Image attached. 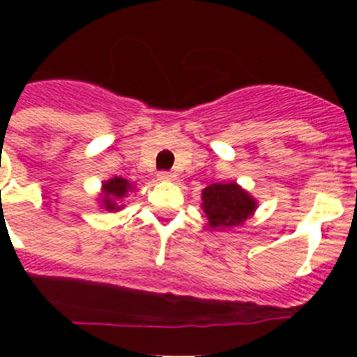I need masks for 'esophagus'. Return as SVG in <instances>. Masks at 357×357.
I'll use <instances>...</instances> for the list:
<instances>
[{"label":"esophagus","instance_id":"esophagus-1","mask_svg":"<svg viewBox=\"0 0 357 357\" xmlns=\"http://www.w3.org/2000/svg\"><path fill=\"white\" fill-rule=\"evenodd\" d=\"M157 178H159V181H173L175 175H173L172 172H159L157 173Z\"/></svg>","mask_w":357,"mask_h":357}]
</instances>
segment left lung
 <instances>
[{
    "mask_svg": "<svg viewBox=\"0 0 357 357\" xmlns=\"http://www.w3.org/2000/svg\"><path fill=\"white\" fill-rule=\"evenodd\" d=\"M204 213L213 229L236 227L255 211V200L238 184H211L202 191Z\"/></svg>",
    "mask_w": 357,
    "mask_h": 357,
    "instance_id": "obj_1",
    "label": "left lung"
}]
</instances>
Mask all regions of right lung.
<instances>
[{
    "label": "right lung",
    "mask_w": 357,
    "mask_h": 357,
    "mask_svg": "<svg viewBox=\"0 0 357 357\" xmlns=\"http://www.w3.org/2000/svg\"><path fill=\"white\" fill-rule=\"evenodd\" d=\"M130 189L132 185L128 184V181L121 178V176H114L109 182H105L103 184V193H105V197H103V209L118 211L121 206H118L116 200L125 197Z\"/></svg>",
    "instance_id": "obj_1"
}]
</instances>
